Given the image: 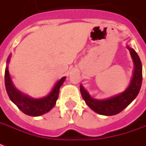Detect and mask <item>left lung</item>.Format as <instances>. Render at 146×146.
Segmentation results:
<instances>
[{"label": "left lung", "mask_w": 146, "mask_h": 146, "mask_svg": "<svg viewBox=\"0 0 146 146\" xmlns=\"http://www.w3.org/2000/svg\"><path fill=\"white\" fill-rule=\"evenodd\" d=\"M135 64L133 77L129 87L123 93L107 100H97L93 99L80 86V93L88 106L97 113L104 115H116L132 103L139 93L142 81V66L137 53L128 46Z\"/></svg>", "instance_id": "8db88e82"}]
</instances>
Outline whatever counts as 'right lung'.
<instances>
[{
    "label": "right lung",
    "mask_w": 146,
    "mask_h": 146,
    "mask_svg": "<svg viewBox=\"0 0 146 146\" xmlns=\"http://www.w3.org/2000/svg\"><path fill=\"white\" fill-rule=\"evenodd\" d=\"M9 60L10 56L7 59V63ZM65 79L66 77L61 78L47 96L41 99H33L19 92L13 86L9 75L8 67H6L4 76L5 87L11 100L18 107L19 110L31 116H39L43 115L49 112L55 106L56 102L58 99L60 88L65 81Z\"/></svg>",
    "instance_id": "obj_1"
}]
</instances>
